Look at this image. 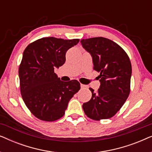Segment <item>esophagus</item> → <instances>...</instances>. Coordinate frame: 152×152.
<instances>
[{"label": "esophagus", "mask_w": 152, "mask_h": 152, "mask_svg": "<svg viewBox=\"0 0 152 152\" xmlns=\"http://www.w3.org/2000/svg\"><path fill=\"white\" fill-rule=\"evenodd\" d=\"M81 88H87V86H86V85H84V84H81Z\"/></svg>", "instance_id": "34e87169"}]
</instances>
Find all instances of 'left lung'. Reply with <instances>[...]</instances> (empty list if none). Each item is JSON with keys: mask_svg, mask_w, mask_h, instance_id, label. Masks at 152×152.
Segmentation results:
<instances>
[{"mask_svg": "<svg viewBox=\"0 0 152 152\" xmlns=\"http://www.w3.org/2000/svg\"><path fill=\"white\" fill-rule=\"evenodd\" d=\"M84 48L93 58V69L99 72L100 86L96 92L90 88L92 97L84 103L87 117L94 120L111 118L121 109L130 93L132 64L119 45L104 37L82 39Z\"/></svg>", "mask_w": 152, "mask_h": 152, "instance_id": "left-lung-1", "label": "left lung"}]
</instances>
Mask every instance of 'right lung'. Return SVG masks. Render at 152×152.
Wrapping results in <instances>:
<instances>
[{"mask_svg":"<svg viewBox=\"0 0 152 152\" xmlns=\"http://www.w3.org/2000/svg\"><path fill=\"white\" fill-rule=\"evenodd\" d=\"M79 41L44 37L25 49L18 68L20 93L38 119L53 122L63 117L68 102L80 89L77 80L62 82L54 71L65 63L66 52Z\"/></svg>","mask_w":152,"mask_h":152,"instance_id":"add662e5","label":"right lung"}]
</instances>
